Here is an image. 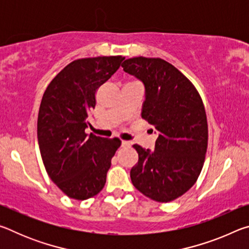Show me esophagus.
<instances>
[{
  "mask_svg": "<svg viewBox=\"0 0 249 249\" xmlns=\"http://www.w3.org/2000/svg\"><path fill=\"white\" fill-rule=\"evenodd\" d=\"M130 145H132V142H127V141L122 142V147H124V148H129Z\"/></svg>",
  "mask_w": 249,
  "mask_h": 249,
  "instance_id": "obj_1",
  "label": "esophagus"
}]
</instances>
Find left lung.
I'll return each instance as SVG.
<instances>
[{"mask_svg":"<svg viewBox=\"0 0 249 249\" xmlns=\"http://www.w3.org/2000/svg\"><path fill=\"white\" fill-rule=\"evenodd\" d=\"M125 72L145 84L142 117L158 130L155 150L135 144L134 187L157 202H170L196 182L208 149V120L199 92L183 73L160 58L134 57Z\"/></svg>","mask_w":249,"mask_h":249,"instance_id":"obj_1","label":"left lung"}]
</instances>
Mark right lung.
Listing matches in <instances>:
<instances>
[{"mask_svg": "<svg viewBox=\"0 0 249 249\" xmlns=\"http://www.w3.org/2000/svg\"><path fill=\"white\" fill-rule=\"evenodd\" d=\"M122 56L77 59L48 84L41 99L37 137L46 171L67 196L87 200L102 190L119 138L84 129L99 88L120 68Z\"/></svg>", "mask_w": 249, "mask_h": 249, "instance_id": "right-lung-1", "label": "right lung"}]
</instances>
